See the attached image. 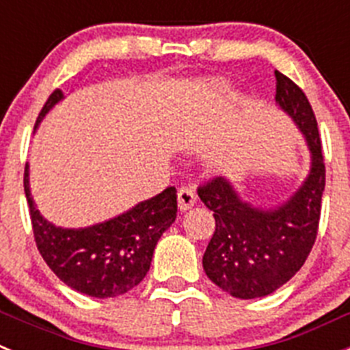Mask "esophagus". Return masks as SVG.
Segmentation results:
<instances>
[{"mask_svg": "<svg viewBox=\"0 0 350 350\" xmlns=\"http://www.w3.org/2000/svg\"><path fill=\"white\" fill-rule=\"evenodd\" d=\"M178 208L182 212L185 210H189L191 206H194L196 203V191H194L193 185H182L180 189H178Z\"/></svg>", "mask_w": 350, "mask_h": 350, "instance_id": "obj_1", "label": "esophagus"}]
</instances>
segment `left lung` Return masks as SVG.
<instances>
[{"label": "left lung", "instance_id": "left-lung-1", "mask_svg": "<svg viewBox=\"0 0 350 350\" xmlns=\"http://www.w3.org/2000/svg\"><path fill=\"white\" fill-rule=\"evenodd\" d=\"M275 101L298 124L312 152L307 180L271 210L242 202L222 177L198 187V196L215 219V231L203 254L205 273L215 286L242 299L271 295L307 261L319 230L326 184L319 129L307 96L280 71H275Z\"/></svg>", "mask_w": 350, "mask_h": 350}]
</instances>
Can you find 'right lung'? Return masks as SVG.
I'll list each match as a JSON object with an SVG mask.
<instances>
[{
    "mask_svg": "<svg viewBox=\"0 0 350 350\" xmlns=\"http://www.w3.org/2000/svg\"><path fill=\"white\" fill-rule=\"evenodd\" d=\"M63 92L55 89L43 105L36 126ZM24 193L29 205L33 234L43 261L68 287L92 298L124 295L144 280L161 234L177 219V189L166 187L126 213L101 224L64 230L40 215L24 168Z\"/></svg>",
    "mask_w": 350,
    "mask_h": 350,
    "instance_id": "right-lung-1",
    "label": "right lung"
}]
</instances>
